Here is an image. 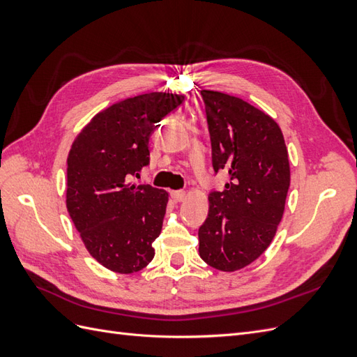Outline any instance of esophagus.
I'll list each match as a JSON object with an SVG mask.
<instances>
[{"label": "esophagus", "instance_id": "34e87169", "mask_svg": "<svg viewBox=\"0 0 357 357\" xmlns=\"http://www.w3.org/2000/svg\"><path fill=\"white\" fill-rule=\"evenodd\" d=\"M171 198L174 199V202H181L183 199L186 198V192H183V190H172V192H171Z\"/></svg>", "mask_w": 357, "mask_h": 357}]
</instances>
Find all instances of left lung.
I'll use <instances>...</instances> for the list:
<instances>
[{
	"label": "left lung",
	"mask_w": 357,
	"mask_h": 357,
	"mask_svg": "<svg viewBox=\"0 0 357 357\" xmlns=\"http://www.w3.org/2000/svg\"><path fill=\"white\" fill-rule=\"evenodd\" d=\"M207 112L213 168L229 183L208 197L199 228V256L225 273L250 265L271 244L290 186L289 156L274 119L236 96L201 91Z\"/></svg>",
	"instance_id": "obj_1"
}]
</instances>
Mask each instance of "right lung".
<instances>
[{
  "instance_id": "1",
  "label": "right lung",
  "mask_w": 357,
  "mask_h": 357,
  "mask_svg": "<svg viewBox=\"0 0 357 357\" xmlns=\"http://www.w3.org/2000/svg\"><path fill=\"white\" fill-rule=\"evenodd\" d=\"M185 96L150 92L95 114L67 159V210L86 250L119 274L142 271L155 256L168 192L129 181L149 164V138Z\"/></svg>"
}]
</instances>
